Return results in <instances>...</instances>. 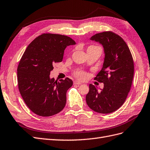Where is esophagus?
Returning <instances> with one entry per match:
<instances>
[{"label":"esophagus","instance_id":"1","mask_svg":"<svg viewBox=\"0 0 150 150\" xmlns=\"http://www.w3.org/2000/svg\"><path fill=\"white\" fill-rule=\"evenodd\" d=\"M74 83L75 85H81V84H82V83L79 82V81H78V80H75L74 82Z\"/></svg>","mask_w":150,"mask_h":150}]
</instances>
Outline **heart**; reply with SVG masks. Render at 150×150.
<instances>
[{
  "label": "heart",
  "instance_id": "heart-1",
  "mask_svg": "<svg viewBox=\"0 0 150 150\" xmlns=\"http://www.w3.org/2000/svg\"><path fill=\"white\" fill-rule=\"evenodd\" d=\"M99 48V46H91L89 47L88 49L89 48ZM75 75L76 77H77V78H79V79H81V80H83L85 79H86V77H87L86 73L83 71V70H79L77 71H76L75 73Z\"/></svg>",
  "mask_w": 150,
  "mask_h": 150
}]
</instances>
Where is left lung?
Returning a JSON list of instances; mask_svg holds the SVG:
<instances>
[{"label":"left lung","mask_w":150,"mask_h":150,"mask_svg":"<svg viewBox=\"0 0 150 150\" xmlns=\"http://www.w3.org/2000/svg\"><path fill=\"white\" fill-rule=\"evenodd\" d=\"M91 40L99 42L104 50L103 67L94 79L103 83L104 88L98 91L90 84L87 104L95 112H113L122 106L130 91L134 76L133 59L126 42L112 31L96 34Z\"/></svg>","instance_id":"left-lung-1"}]
</instances>
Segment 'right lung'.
I'll use <instances>...</instances> for the list:
<instances>
[{"label":"right lung","mask_w":150,"mask_h":150,"mask_svg":"<svg viewBox=\"0 0 150 150\" xmlns=\"http://www.w3.org/2000/svg\"><path fill=\"white\" fill-rule=\"evenodd\" d=\"M71 38L44 33L27 47L18 67V87L32 112L43 117L57 114L65 108L67 92L73 85L68 78L50 79L53 64L61 62L67 46L75 45Z\"/></svg>","instance_id":"obj_1"}]
</instances>
